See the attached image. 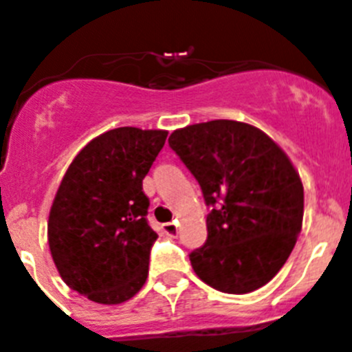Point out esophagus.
Masks as SVG:
<instances>
[{
    "instance_id": "1",
    "label": "esophagus",
    "mask_w": 352,
    "mask_h": 352,
    "mask_svg": "<svg viewBox=\"0 0 352 352\" xmlns=\"http://www.w3.org/2000/svg\"><path fill=\"white\" fill-rule=\"evenodd\" d=\"M162 229H164V234L170 236V238H174V236L178 234V223L176 222L164 223V226H162Z\"/></svg>"
}]
</instances>
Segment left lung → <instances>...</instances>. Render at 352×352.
Returning a JSON list of instances; mask_svg holds the SVG:
<instances>
[{
    "instance_id": "left-lung-1",
    "label": "left lung",
    "mask_w": 352,
    "mask_h": 352,
    "mask_svg": "<svg viewBox=\"0 0 352 352\" xmlns=\"http://www.w3.org/2000/svg\"><path fill=\"white\" fill-rule=\"evenodd\" d=\"M169 146L213 206L206 243L190 254L195 275L227 294L268 284L303 223V183L284 149L257 126L232 120L174 130Z\"/></svg>"
}]
</instances>
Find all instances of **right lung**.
<instances>
[{"instance_id":"add662e5","label":"right lung","mask_w":352,"mask_h":352,"mask_svg":"<svg viewBox=\"0 0 352 352\" xmlns=\"http://www.w3.org/2000/svg\"><path fill=\"white\" fill-rule=\"evenodd\" d=\"M167 130L120 126L72 160L49 211L51 256L65 284L88 300L120 305L148 278L157 232L148 226L142 179Z\"/></svg>"}]
</instances>
